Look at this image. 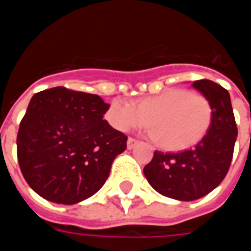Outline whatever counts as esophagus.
Masks as SVG:
<instances>
[{"label":"esophagus","mask_w":251,"mask_h":251,"mask_svg":"<svg viewBox=\"0 0 251 251\" xmlns=\"http://www.w3.org/2000/svg\"><path fill=\"white\" fill-rule=\"evenodd\" d=\"M137 144H138V141H137L136 138H127V149H133V148L136 147Z\"/></svg>","instance_id":"obj_1"}]
</instances>
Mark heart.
I'll return each instance as SVG.
<instances>
[{
    "instance_id": "b5f03b06",
    "label": "heart",
    "mask_w": 251,
    "mask_h": 251,
    "mask_svg": "<svg viewBox=\"0 0 251 251\" xmlns=\"http://www.w3.org/2000/svg\"><path fill=\"white\" fill-rule=\"evenodd\" d=\"M106 120L120 131L148 125L158 147L184 151L201 141L210 130L212 106L201 94L169 88L141 98L136 106L115 99L106 111Z\"/></svg>"
}]
</instances>
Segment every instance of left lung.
<instances>
[{"label":"left lung","instance_id":"1","mask_svg":"<svg viewBox=\"0 0 251 251\" xmlns=\"http://www.w3.org/2000/svg\"><path fill=\"white\" fill-rule=\"evenodd\" d=\"M192 87L212 106L210 130L198 145L179 153L156 151L144 168L149 184L171 199L191 201L210 194L226 177L231 164L238 130L230 94L218 83L201 79Z\"/></svg>","mask_w":251,"mask_h":251}]
</instances>
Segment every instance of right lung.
Returning a JSON list of instances; mask_svg holds the SVG:
<instances>
[{
  "label": "right lung",
  "instance_id": "obj_1",
  "mask_svg": "<svg viewBox=\"0 0 251 251\" xmlns=\"http://www.w3.org/2000/svg\"><path fill=\"white\" fill-rule=\"evenodd\" d=\"M109 106L99 95L66 87L32 97L20 124L17 158L36 194L75 204L102 188L127 141L103 120Z\"/></svg>",
  "mask_w": 251,
  "mask_h": 251
}]
</instances>
